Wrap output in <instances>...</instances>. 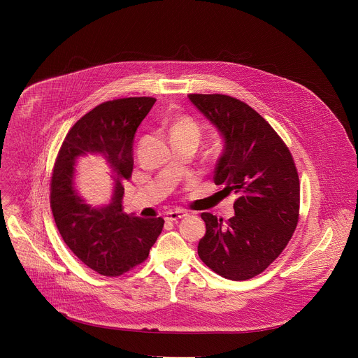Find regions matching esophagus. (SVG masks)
<instances>
[{
  "instance_id": "obj_1",
  "label": "esophagus",
  "mask_w": 358,
  "mask_h": 358,
  "mask_svg": "<svg viewBox=\"0 0 358 358\" xmlns=\"http://www.w3.org/2000/svg\"><path fill=\"white\" fill-rule=\"evenodd\" d=\"M185 216H187V213H186L185 210H182V209H178V210H171V212H168V213L165 215V219L169 220V222H178V220L183 219Z\"/></svg>"
}]
</instances>
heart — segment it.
<instances>
[{
  "label": "heart",
  "mask_w": 358,
  "mask_h": 358,
  "mask_svg": "<svg viewBox=\"0 0 358 358\" xmlns=\"http://www.w3.org/2000/svg\"><path fill=\"white\" fill-rule=\"evenodd\" d=\"M199 132V125L190 117H179L171 128V135H193L197 138Z\"/></svg>",
  "instance_id": "1"
}]
</instances>
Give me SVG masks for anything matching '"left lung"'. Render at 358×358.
I'll list each match as a JSON object with an SVG mask.
<instances>
[{"label":"left lung","mask_w":358,"mask_h":358,"mask_svg":"<svg viewBox=\"0 0 358 358\" xmlns=\"http://www.w3.org/2000/svg\"><path fill=\"white\" fill-rule=\"evenodd\" d=\"M189 99L222 134L213 182L234 192L236 215L223 223L204 212L199 256L216 274L243 281L264 271L284 251L299 220L301 185L292 154L247 103L213 94Z\"/></svg>","instance_id":"left-lung-1"}]
</instances>
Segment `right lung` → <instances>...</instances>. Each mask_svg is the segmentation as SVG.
I'll return each mask as SVG.
<instances>
[{"label": "right lung", "mask_w": 358, "mask_h": 358, "mask_svg": "<svg viewBox=\"0 0 358 358\" xmlns=\"http://www.w3.org/2000/svg\"><path fill=\"white\" fill-rule=\"evenodd\" d=\"M155 103L154 98H122L102 103L69 131L55 161L51 208L56 227L84 264L118 277L143 263L164 227L162 217L141 219L122 212L124 183L134 169V136ZM101 155L112 172L107 201L91 199L75 186V161Z\"/></svg>", "instance_id": "add662e5"}]
</instances>
